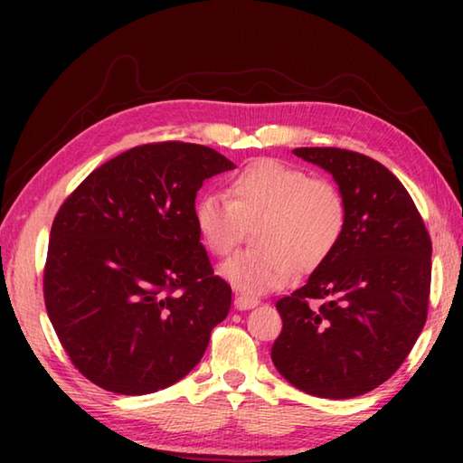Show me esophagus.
<instances>
[{"mask_svg": "<svg viewBox=\"0 0 463 463\" xmlns=\"http://www.w3.org/2000/svg\"><path fill=\"white\" fill-rule=\"evenodd\" d=\"M259 298H252V297H234V308L237 310H249L252 307H257Z\"/></svg>", "mask_w": 463, "mask_h": 463, "instance_id": "esophagus-1", "label": "esophagus"}]
</instances>
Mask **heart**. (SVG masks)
Here are the masks:
<instances>
[{
	"mask_svg": "<svg viewBox=\"0 0 463 463\" xmlns=\"http://www.w3.org/2000/svg\"><path fill=\"white\" fill-rule=\"evenodd\" d=\"M194 226L213 257H226L251 229L254 247L221 267L234 288L260 294L282 288L294 270L307 274L326 262L346 231V199L328 179L274 159L254 161L226 183V196L203 194Z\"/></svg>",
	"mask_w": 463,
	"mask_h": 463,
	"instance_id": "obj_1",
	"label": "heart"
}]
</instances>
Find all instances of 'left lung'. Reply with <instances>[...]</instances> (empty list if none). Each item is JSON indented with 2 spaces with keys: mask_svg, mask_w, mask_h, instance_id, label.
Returning <instances> with one entry per match:
<instances>
[{
  "mask_svg": "<svg viewBox=\"0 0 463 463\" xmlns=\"http://www.w3.org/2000/svg\"><path fill=\"white\" fill-rule=\"evenodd\" d=\"M292 153L334 176L348 221L332 257L277 302L282 332L270 356L307 394L354 398L386 382L424 328L431 241L406 186L382 163L338 146Z\"/></svg>",
  "mask_w": 463,
  "mask_h": 463,
  "instance_id": "1",
  "label": "left lung"
}]
</instances>
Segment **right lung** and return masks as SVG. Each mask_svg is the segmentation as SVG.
<instances>
[{
  "label": "right lung",
  "mask_w": 463,
  "mask_h": 463,
  "mask_svg": "<svg viewBox=\"0 0 463 463\" xmlns=\"http://www.w3.org/2000/svg\"><path fill=\"white\" fill-rule=\"evenodd\" d=\"M234 169L211 146L163 141L103 163L59 206L43 298L87 380L125 396L186 376L231 308L194 226L204 179Z\"/></svg>",
  "instance_id": "right-lung-1"
}]
</instances>
